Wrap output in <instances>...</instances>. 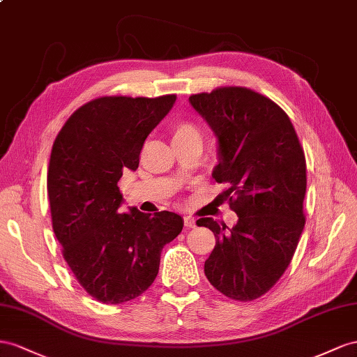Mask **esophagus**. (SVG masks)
<instances>
[{
  "label": "esophagus",
  "mask_w": 357,
  "mask_h": 357,
  "mask_svg": "<svg viewBox=\"0 0 357 357\" xmlns=\"http://www.w3.org/2000/svg\"><path fill=\"white\" fill-rule=\"evenodd\" d=\"M184 225H185V227H188V229H191V227L196 226V220H195L193 217L185 215V217H184Z\"/></svg>",
  "instance_id": "34e87169"
}]
</instances>
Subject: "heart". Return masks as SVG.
<instances>
[{
  "mask_svg": "<svg viewBox=\"0 0 357 357\" xmlns=\"http://www.w3.org/2000/svg\"><path fill=\"white\" fill-rule=\"evenodd\" d=\"M173 144L187 143V142H199L202 143V134L199 126L191 121H179L172 126Z\"/></svg>",
  "mask_w": 357,
  "mask_h": 357,
  "instance_id": "obj_1",
  "label": "heart"
}]
</instances>
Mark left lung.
Segmentation results:
<instances>
[{"label":"left lung","instance_id":"left-lung-1","mask_svg":"<svg viewBox=\"0 0 357 357\" xmlns=\"http://www.w3.org/2000/svg\"><path fill=\"white\" fill-rule=\"evenodd\" d=\"M190 104L217 137L213 178L238 215L227 232L211 217L197 220L215 235L205 276L226 297L250 301L285 273L303 232L305 153L287 113L250 89L220 87Z\"/></svg>","mask_w":357,"mask_h":357}]
</instances>
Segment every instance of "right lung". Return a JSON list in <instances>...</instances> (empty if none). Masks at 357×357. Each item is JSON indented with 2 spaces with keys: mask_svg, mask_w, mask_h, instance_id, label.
<instances>
[{
  "mask_svg": "<svg viewBox=\"0 0 357 357\" xmlns=\"http://www.w3.org/2000/svg\"><path fill=\"white\" fill-rule=\"evenodd\" d=\"M175 100L176 95L93 99L68 119L52 144V229L79 285L102 303L143 294L157 278L162 248L184 226L170 211H119V179L139 167L144 140Z\"/></svg>",
  "mask_w": 357,
  "mask_h": 357,
  "instance_id": "1",
  "label": "right lung"
}]
</instances>
